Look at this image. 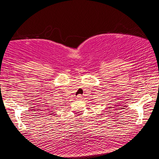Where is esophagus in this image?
Returning <instances> with one entry per match:
<instances>
[{"instance_id":"1","label":"esophagus","mask_w":159,"mask_h":159,"mask_svg":"<svg viewBox=\"0 0 159 159\" xmlns=\"http://www.w3.org/2000/svg\"><path fill=\"white\" fill-rule=\"evenodd\" d=\"M81 98H82V95L79 94V95L77 96V99H81Z\"/></svg>"}]
</instances>
